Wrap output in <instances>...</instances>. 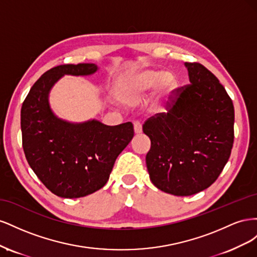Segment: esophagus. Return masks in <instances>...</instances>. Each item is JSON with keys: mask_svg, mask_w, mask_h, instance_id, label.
<instances>
[{"mask_svg": "<svg viewBox=\"0 0 257 257\" xmlns=\"http://www.w3.org/2000/svg\"><path fill=\"white\" fill-rule=\"evenodd\" d=\"M134 132H135L136 135L142 134L143 127H142V124L139 123V122H134Z\"/></svg>", "mask_w": 257, "mask_h": 257, "instance_id": "1", "label": "esophagus"}]
</instances>
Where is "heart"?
I'll return each mask as SVG.
<instances>
[{"mask_svg": "<svg viewBox=\"0 0 257 257\" xmlns=\"http://www.w3.org/2000/svg\"><path fill=\"white\" fill-rule=\"evenodd\" d=\"M179 85L174 72L148 68L134 74L123 76L116 83V95L125 102L135 104L141 102L152 89L151 111L160 113L165 109Z\"/></svg>", "mask_w": 257, "mask_h": 257, "instance_id": "obj_1", "label": "heart"}]
</instances>
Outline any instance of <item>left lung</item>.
I'll use <instances>...</instances> for the list:
<instances>
[{
  "instance_id": "obj_1",
  "label": "left lung",
  "mask_w": 257,
  "mask_h": 257,
  "mask_svg": "<svg viewBox=\"0 0 257 257\" xmlns=\"http://www.w3.org/2000/svg\"><path fill=\"white\" fill-rule=\"evenodd\" d=\"M190 84L167 113L144 124L151 148L146 164L163 192L190 196L220 176L234 143V105L216 77L199 63H184Z\"/></svg>"
}]
</instances>
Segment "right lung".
<instances>
[{
  "mask_svg": "<svg viewBox=\"0 0 257 257\" xmlns=\"http://www.w3.org/2000/svg\"><path fill=\"white\" fill-rule=\"evenodd\" d=\"M94 63L59 65L41 76L21 108L22 146L38 179L54 195L79 198L102 189L118 155L134 136L131 122L108 126L96 119L69 122L50 106V92L62 77L90 76Z\"/></svg>",
  "mask_w": 257,
  "mask_h": 257,
  "instance_id": "right-lung-1",
  "label": "right lung"
}]
</instances>
